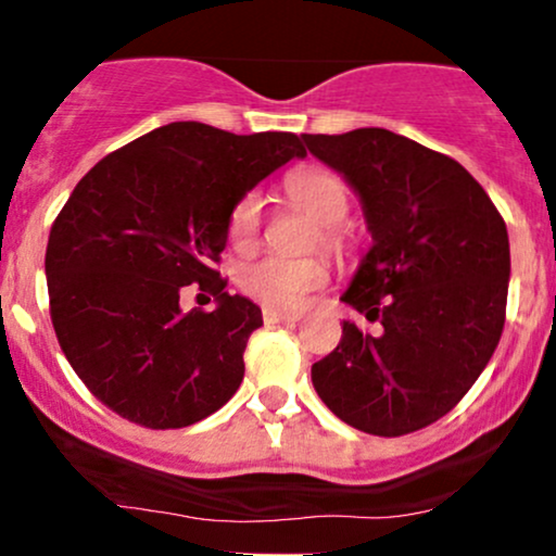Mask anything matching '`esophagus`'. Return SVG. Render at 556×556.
I'll use <instances>...</instances> for the list:
<instances>
[{"instance_id":"esophagus-1","label":"esophagus","mask_w":556,"mask_h":556,"mask_svg":"<svg viewBox=\"0 0 556 556\" xmlns=\"http://www.w3.org/2000/svg\"><path fill=\"white\" fill-rule=\"evenodd\" d=\"M264 321L266 324H295V321H300V314H287V311L264 308Z\"/></svg>"}]
</instances>
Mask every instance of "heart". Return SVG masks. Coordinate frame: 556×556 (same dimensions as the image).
Returning a JSON list of instances; mask_svg holds the SVG:
<instances>
[{"mask_svg": "<svg viewBox=\"0 0 556 556\" xmlns=\"http://www.w3.org/2000/svg\"><path fill=\"white\" fill-rule=\"evenodd\" d=\"M285 193L318 225L314 245L331 253L334 258L348 256L350 240L340 222L350 212L348 185L327 169H298L285 180ZM261 229V198L256 193L242 195L229 212L227 235L235 248H248L258 238ZM329 279L327 261L311 258H279L261 256L248 261L238 269V287L248 298L258 300L266 308L295 311L305 300L321 290Z\"/></svg>", "mask_w": 556, "mask_h": 556, "instance_id": "obj_1", "label": "heart"}]
</instances>
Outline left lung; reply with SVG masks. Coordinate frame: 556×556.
I'll use <instances>...</instances> for the list:
<instances>
[{"label": "left lung", "instance_id": "obj_1", "mask_svg": "<svg viewBox=\"0 0 556 556\" xmlns=\"http://www.w3.org/2000/svg\"><path fill=\"white\" fill-rule=\"evenodd\" d=\"M361 195L374 245L342 300L379 334L342 324L314 363L318 397L374 437L426 429L465 397L504 329L509 238L486 190L455 159L384 127L303 136Z\"/></svg>", "mask_w": 556, "mask_h": 556}]
</instances>
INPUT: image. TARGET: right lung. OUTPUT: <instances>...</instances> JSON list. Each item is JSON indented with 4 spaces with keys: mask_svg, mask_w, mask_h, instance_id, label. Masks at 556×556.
Instances as JSON below:
<instances>
[{
    "mask_svg": "<svg viewBox=\"0 0 556 556\" xmlns=\"http://www.w3.org/2000/svg\"><path fill=\"white\" fill-rule=\"evenodd\" d=\"M295 156H305L295 132L169 123L75 185L49 232V314L96 400L146 429H185L238 392L248 337L264 318L225 292L214 266L235 203ZM188 283L217 308L185 315Z\"/></svg>",
    "mask_w": 556,
    "mask_h": 556,
    "instance_id": "obj_1",
    "label": "right lung"
}]
</instances>
